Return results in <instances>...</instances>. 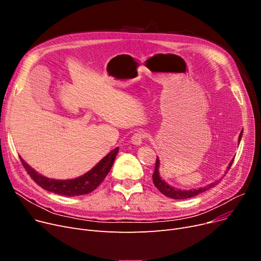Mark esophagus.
Wrapping results in <instances>:
<instances>
[{
	"mask_svg": "<svg viewBox=\"0 0 261 261\" xmlns=\"http://www.w3.org/2000/svg\"><path fill=\"white\" fill-rule=\"evenodd\" d=\"M146 137L145 133L143 132H138V133H135L133 135V137L130 138V142L134 144V145H141L142 143V140Z\"/></svg>",
	"mask_w": 261,
	"mask_h": 261,
	"instance_id": "obj_1",
	"label": "esophagus"
}]
</instances>
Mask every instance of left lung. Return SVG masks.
<instances>
[{
  "instance_id": "8db88e82",
  "label": "left lung",
  "mask_w": 261,
  "mask_h": 261,
  "mask_svg": "<svg viewBox=\"0 0 261 261\" xmlns=\"http://www.w3.org/2000/svg\"><path fill=\"white\" fill-rule=\"evenodd\" d=\"M242 134H243V129L240 132V135H239V138H238V144L240 143V140L242 138ZM232 161L233 159L230 161V163L228 164V167L225 171V173L230 169L231 165H232ZM159 165H160V160L157 156L156 158V165H155V171H154V174H153V182L154 185L156 186V188L163 193L165 194L166 196L168 197H171V198H174V200H186V198H189V197H193L197 194H200L202 192H205L207 190H209L210 188L215 187L216 185H218V182L220 180H216L212 184H209L207 186H205V187H201V188H197V189H191V190H181V189H177L175 187H172V186H170L168 182H166L163 178L160 177V173H159Z\"/></svg>"
}]
</instances>
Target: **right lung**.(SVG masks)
I'll list each match as a JSON object with an SVG mask.
<instances>
[{"label": "right lung", "instance_id": "add662e5", "mask_svg": "<svg viewBox=\"0 0 261 261\" xmlns=\"http://www.w3.org/2000/svg\"><path fill=\"white\" fill-rule=\"evenodd\" d=\"M119 152V147L114 148L113 151L108 153L103 159H101L98 163L84 175L72 178V179H53L45 177L38 172L35 171L32 167H30L25 161L21 158L22 165L25 168L30 176L35 180V182L38 184L41 188L47 190L49 192H53L59 195H66V196H77L84 195L87 193L92 192L94 189L97 188L108 174L111 167L114 165V161L116 156Z\"/></svg>", "mask_w": 261, "mask_h": 261}]
</instances>
